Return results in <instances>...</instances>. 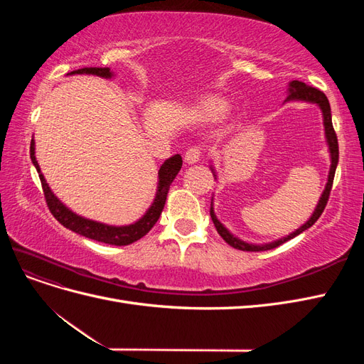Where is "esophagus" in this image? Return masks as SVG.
Instances as JSON below:
<instances>
[{
	"label": "esophagus",
	"instance_id": "34e87169",
	"mask_svg": "<svg viewBox=\"0 0 364 364\" xmlns=\"http://www.w3.org/2000/svg\"><path fill=\"white\" fill-rule=\"evenodd\" d=\"M200 158H202L200 147H191V149H188V150L185 151V156H183L186 164H197V162L200 161Z\"/></svg>",
	"mask_w": 364,
	"mask_h": 364
}]
</instances>
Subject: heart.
Segmentation results:
<instances>
[{
  "label": "heart",
  "mask_w": 364,
  "mask_h": 364,
  "mask_svg": "<svg viewBox=\"0 0 364 364\" xmlns=\"http://www.w3.org/2000/svg\"><path fill=\"white\" fill-rule=\"evenodd\" d=\"M225 109V102L222 98L209 95L202 98L199 102V111L205 115V117H217L218 114H222Z\"/></svg>",
  "instance_id": "heart-1"
}]
</instances>
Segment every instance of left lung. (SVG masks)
<instances>
[{
    "label": "left lung",
    "instance_id": "1",
    "mask_svg": "<svg viewBox=\"0 0 364 364\" xmlns=\"http://www.w3.org/2000/svg\"><path fill=\"white\" fill-rule=\"evenodd\" d=\"M285 102H306V103H314L318 107H321L322 115H323V127H325V138H326V144H328V150H329V156H331V167H329V173H328V182L325 185V190L321 196V199H318V203L314 209V213L311 214V217L308 218V222H305L299 229H296L294 232H291L287 237H282L277 241H272V243H266V245H252V243H246V241L240 240L238 237L232 235L229 232V230L223 226V223H220V220L217 218L215 213H214V206L211 202V209H209V213H211V218L214 222V226L217 229V232L220 234L226 243L229 246H232L238 250H246V252H261V250H270L281 246L285 241H289L291 238H294L296 235L302 234L304 230H306L308 228H311L316 222L317 218L322 215L323 209L326 206V202L329 199V193H331L333 188V181H334V174H336V168H337V164H338V142H337V136H336V132L333 127V119H331V106H329V102L326 95L316 90L313 86H308L304 82L299 80H293L289 83V95H287V100ZM211 171L215 178V170L211 165Z\"/></svg>",
    "mask_w": 364,
    "mask_h": 364
}]
</instances>
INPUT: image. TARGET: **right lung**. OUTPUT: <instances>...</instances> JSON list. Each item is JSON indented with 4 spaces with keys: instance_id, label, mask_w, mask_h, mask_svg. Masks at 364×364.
I'll return each mask as SVG.
<instances>
[{
    "instance_id": "1",
    "label": "right lung",
    "mask_w": 364,
    "mask_h": 364,
    "mask_svg": "<svg viewBox=\"0 0 364 364\" xmlns=\"http://www.w3.org/2000/svg\"><path fill=\"white\" fill-rule=\"evenodd\" d=\"M68 74L70 75L92 74V75L103 77V79H111V77L114 75V73L109 68H82V70L71 71ZM30 158H31L33 165H35L38 173H39L43 196H46L48 209L54 215V218H56L60 225L73 230V232H75V234H80L86 238H91L95 241H100V243L112 245V246L132 245L134 241H138L139 238L144 237L149 230L155 226V223L158 222V218L164 209L165 200H167L170 185L174 181L176 176H178V173L182 167V156L181 155H174L165 161L158 171L159 181H158V190L155 194V200H153V203L150 205L146 214L132 225L112 226V225L95 222V220L85 218L82 215H77L75 213L71 211L70 208L65 206L56 196L53 194L46 178H43V174L41 173V167H39V164L35 156V139H31V144H30Z\"/></svg>"
}]
</instances>
